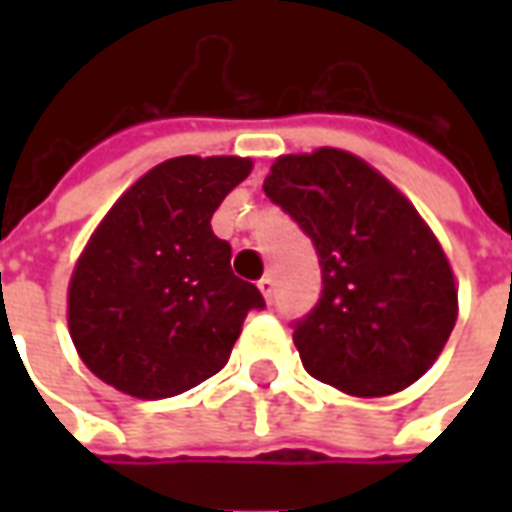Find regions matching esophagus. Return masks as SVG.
I'll return each instance as SVG.
<instances>
[{"instance_id":"obj_1","label":"esophagus","mask_w":512,"mask_h":512,"mask_svg":"<svg viewBox=\"0 0 512 512\" xmlns=\"http://www.w3.org/2000/svg\"><path fill=\"white\" fill-rule=\"evenodd\" d=\"M257 288H260V293L266 296L268 304L274 301V279L268 277V274H266V277H263V279H260V282H257Z\"/></svg>"}]
</instances>
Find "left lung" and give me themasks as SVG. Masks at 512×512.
<instances>
[{
  "label": "left lung",
  "instance_id": "left-lung-1",
  "mask_svg": "<svg viewBox=\"0 0 512 512\" xmlns=\"http://www.w3.org/2000/svg\"><path fill=\"white\" fill-rule=\"evenodd\" d=\"M263 191L321 263V299L290 323L304 370L359 397L414 384L458 318L450 263L414 205L334 147L277 158Z\"/></svg>",
  "mask_w": 512,
  "mask_h": 512
}]
</instances>
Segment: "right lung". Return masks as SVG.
Masks as SVG:
<instances>
[{"instance_id":"obj_1","label":"right lung","mask_w":512,"mask_h":512,"mask_svg":"<svg viewBox=\"0 0 512 512\" xmlns=\"http://www.w3.org/2000/svg\"><path fill=\"white\" fill-rule=\"evenodd\" d=\"M249 172V158H169L106 213L68 290L73 345L101 381L161 400L227 365L266 301L233 274L211 216Z\"/></svg>"}]
</instances>
